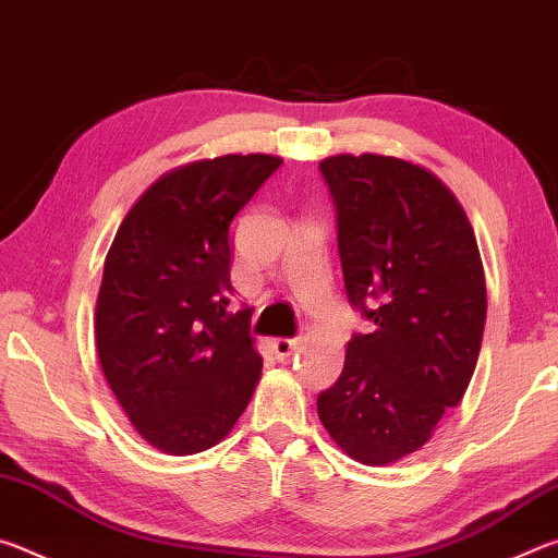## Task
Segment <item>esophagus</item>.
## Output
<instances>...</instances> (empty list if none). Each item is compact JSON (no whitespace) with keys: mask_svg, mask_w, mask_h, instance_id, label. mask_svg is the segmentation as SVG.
I'll use <instances>...</instances> for the list:
<instances>
[{"mask_svg":"<svg viewBox=\"0 0 558 558\" xmlns=\"http://www.w3.org/2000/svg\"><path fill=\"white\" fill-rule=\"evenodd\" d=\"M298 347H300V339H295V337H292V339L290 337L272 339V354H276L278 359H288Z\"/></svg>","mask_w":558,"mask_h":558,"instance_id":"1","label":"esophagus"}]
</instances>
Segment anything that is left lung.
I'll return each instance as SVG.
<instances>
[{
	"label": "left lung",
	"mask_w": 558,
	"mask_h": 558,
	"mask_svg": "<svg viewBox=\"0 0 558 558\" xmlns=\"http://www.w3.org/2000/svg\"><path fill=\"white\" fill-rule=\"evenodd\" d=\"M337 214L352 335L317 413L349 458L386 465L426 446L475 372L487 317L483 260L465 211L436 174L384 155L319 162Z\"/></svg>",
	"instance_id": "obj_1"
}]
</instances>
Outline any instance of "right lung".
I'll return each instance as SVG.
<instances>
[{
	"label": "right lung",
	"mask_w": 558,
	"mask_h": 558,
	"mask_svg": "<svg viewBox=\"0 0 558 558\" xmlns=\"http://www.w3.org/2000/svg\"><path fill=\"white\" fill-rule=\"evenodd\" d=\"M282 165L226 155L165 174L120 223L102 268V374L149 446L192 456L226 438L263 359L251 310L233 307L229 229Z\"/></svg>",
	"instance_id": "1"
}]
</instances>
